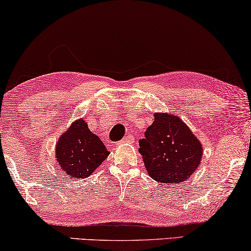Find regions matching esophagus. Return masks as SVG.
<instances>
[{"mask_svg":"<svg viewBox=\"0 0 251 251\" xmlns=\"http://www.w3.org/2000/svg\"><path fill=\"white\" fill-rule=\"evenodd\" d=\"M132 139H133V137L131 136V135H126V136H125V138H123L121 142L120 143H129V142H132Z\"/></svg>","mask_w":251,"mask_h":251,"instance_id":"34e87169","label":"esophagus"}]
</instances>
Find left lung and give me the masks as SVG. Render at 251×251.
Segmentation results:
<instances>
[{
  "label": "left lung",
  "instance_id": "obj_1",
  "mask_svg": "<svg viewBox=\"0 0 251 251\" xmlns=\"http://www.w3.org/2000/svg\"><path fill=\"white\" fill-rule=\"evenodd\" d=\"M139 153L150 176L169 185L191 177L203 155L200 140L178 116L168 113H154V122L139 140Z\"/></svg>",
  "mask_w": 251,
  "mask_h": 251
}]
</instances>
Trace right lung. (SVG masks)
<instances>
[{"instance_id": "1", "label": "right lung", "mask_w": 251, "mask_h": 251, "mask_svg": "<svg viewBox=\"0 0 251 251\" xmlns=\"http://www.w3.org/2000/svg\"><path fill=\"white\" fill-rule=\"evenodd\" d=\"M108 154L104 144L89 130L83 119L72 123L56 145L57 162L64 174L73 179L90 176Z\"/></svg>"}]
</instances>
